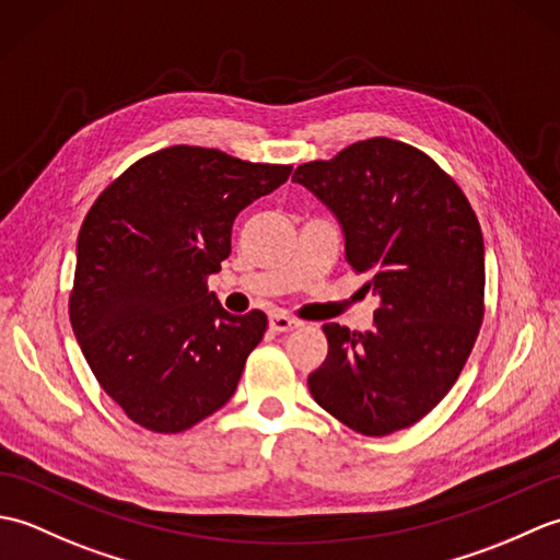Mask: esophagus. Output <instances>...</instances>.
I'll use <instances>...</instances> for the list:
<instances>
[{"mask_svg":"<svg viewBox=\"0 0 560 560\" xmlns=\"http://www.w3.org/2000/svg\"><path fill=\"white\" fill-rule=\"evenodd\" d=\"M269 327L273 331H291L295 327H301V319L289 317V315H283V313H271L269 315Z\"/></svg>","mask_w":560,"mask_h":560,"instance_id":"obj_1","label":"esophagus"}]
</instances>
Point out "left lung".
<instances>
[{"label": "left lung", "mask_w": 560, "mask_h": 560, "mask_svg": "<svg viewBox=\"0 0 560 560\" xmlns=\"http://www.w3.org/2000/svg\"><path fill=\"white\" fill-rule=\"evenodd\" d=\"M293 183L335 213L347 261L377 295L373 329L325 325L329 353L313 399L363 435L409 428L443 399L483 319V235L467 197L423 151L375 137Z\"/></svg>", "instance_id": "left-lung-1"}]
</instances>
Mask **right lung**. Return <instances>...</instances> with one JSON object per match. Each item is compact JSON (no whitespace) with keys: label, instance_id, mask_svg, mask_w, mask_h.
Listing matches in <instances>:
<instances>
[{"label":"right lung","instance_id":"right-lung-1","mask_svg":"<svg viewBox=\"0 0 560 560\" xmlns=\"http://www.w3.org/2000/svg\"><path fill=\"white\" fill-rule=\"evenodd\" d=\"M291 165L201 147L151 153L83 219L69 319L101 387L135 423L180 433L233 397L267 315H231L207 289L237 213Z\"/></svg>","mask_w":560,"mask_h":560}]
</instances>
